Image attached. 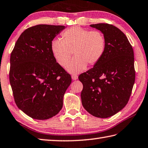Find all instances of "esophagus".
Returning <instances> with one entry per match:
<instances>
[{"label":"esophagus","mask_w":148,"mask_h":148,"mask_svg":"<svg viewBox=\"0 0 148 148\" xmlns=\"http://www.w3.org/2000/svg\"><path fill=\"white\" fill-rule=\"evenodd\" d=\"M71 78H72V79L75 80H77L78 79V76H77V75H71Z\"/></svg>","instance_id":"obj_1"}]
</instances>
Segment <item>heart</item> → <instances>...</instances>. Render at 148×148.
<instances>
[{"label": "heart", "instance_id": "1", "mask_svg": "<svg viewBox=\"0 0 148 148\" xmlns=\"http://www.w3.org/2000/svg\"><path fill=\"white\" fill-rule=\"evenodd\" d=\"M106 49V38L98 30L90 31L80 27H72L62 33V40L54 39L51 43L53 56L58 64L67 66L71 73H78L85 69L87 64L95 65L101 59Z\"/></svg>", "mask_w": 148, "mask_h": 148}]
</instances>
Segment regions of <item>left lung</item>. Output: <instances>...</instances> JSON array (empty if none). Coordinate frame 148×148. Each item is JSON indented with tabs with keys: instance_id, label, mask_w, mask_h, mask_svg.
I'll return each instance as SVG.
<instances>
[{
	"instance_id": "1",
	"label": "left lung",
	"mask_w": 148,
	"mask_h": 148,
	"mask_svg": "<svg viewBox=\"0 0 148 148\" xmlns=\"http://www.w3.org/2000/svg\"><path fill=\"white\" fill-rule=\"evenodd\" d=\"M106 38L104 55L93 68L80 74L83 107L91 115L108 118L122 110L130 99L135 80L134 53L124 33L111 24L90 25Z\"/></svg>"
}]
</instances>
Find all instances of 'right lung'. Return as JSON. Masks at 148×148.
<instances>
[{
	"instance_id": "1",
	"label": "right lung",
	"mask_w": 148,
	"mask_h": 148,
	"mask_svg": "<svg viewBox=\"0 0 148 148\" xmlns=\"http://www.w3.org/2000/svg\"><path fill=\"white\" fill-rule=\"evenodd\" d=\"M64 28L48 24L30 27L22 33L11 53L9 76L14 100L32 119H48L62 108L71 77L55 60L51 43Z\"/></svg>"
}]
</instances>
